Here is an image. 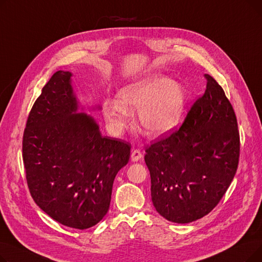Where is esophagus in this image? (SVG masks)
Wrapping results in <instances>:
<instances>
[{
	"instance_id": "1",
	"label": "esophagus",
	"mask_w": 262,
	"mask_h": 262,
	"mask_svg": "<svg viewBox=\"0 0 262 262\" xmlns=\"http://www.w3.org/2000/svg\"><path fill=\"white\" fill-rule=\"evenodd\" d=\"M141 158H142V153L140 152V150L139 149H134L133 152H132V154H130L132 161L137 162V161H139Z\"/></svg>"
}]
</instances>
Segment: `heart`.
<instances>
[{"label": "heart", "instance_id": "heart-1", "mask_svg": "<svg viewBox=\"0 0 262 262\" xmlns=\"http://www.w3.org/2000/svg\"><path fill=\"white\" fill-rule=\"evenodd\" d=\"M119 100H106L104 118L114 132H121L138 110L141 128L150 138L172 132L181 122L188 93L185 86L163 74H152L130 82L118 92Z\"/></svg>", "mask_w": 262, "mask_h": 262}]
</instances>
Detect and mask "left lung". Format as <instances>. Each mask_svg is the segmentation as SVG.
Returning a JSON list of instances; mask_svg holds the SVG:
<instances>
[{
    "label": "left lung",
    "mask_w": 262,
    "mask_h": 262,
    "mask_svg": "<svg viewBox=\"0 0 262 262\" xmlns=\"http://www.w3.org/2000/svg\"><path fill=\"white\" fill-rule=\"evenodd\" d=\"M192 106L182 127L146 148L150 195L157 212L186 224L208 214L236 174L240 153L237 118L215 79Z\"/></svg>",
    "instance_id": "1"
}]
</instances>
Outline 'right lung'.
Wrapping results in <instances>:
<instances>
[{"label": "right lung", "mask_w": 262, "mask_h": 262, "mask_svg": "<svg viewBox=\"0 0 262 262\" xmlns=\"http://www.w3.org/2000/svg\"><path fill=\"white\" fill-rule=\"evenodd\" d=\"M73 73L55 72L36 100L23 135V162L35 203L58 223L76 229L98 224L109 209L115 177L130 145L103 136L72 85Z\"/></svg>", "instance_id": "obj_1"}]
</instances>
